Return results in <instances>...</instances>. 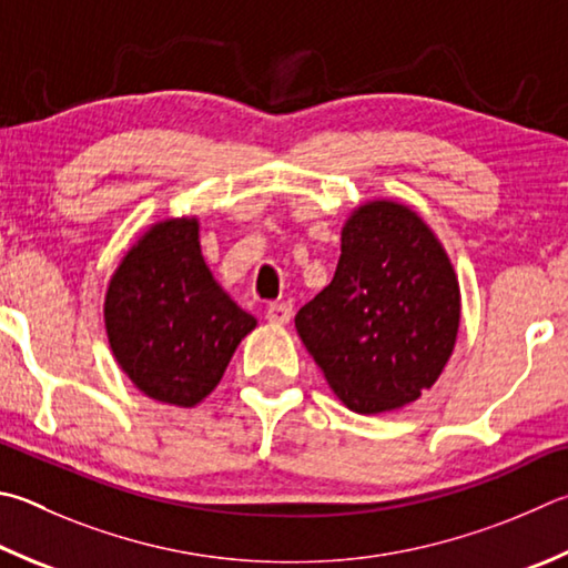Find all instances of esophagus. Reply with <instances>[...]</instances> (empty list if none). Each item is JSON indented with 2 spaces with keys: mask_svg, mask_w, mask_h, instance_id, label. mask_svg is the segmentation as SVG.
I'll list each match as a JSON object with an SVG mask.
<instances>
[{
  "mask_svg": "<svg viewBox=\"0 0 568 568\" xmlns=\"http://www.w3.org/2000/svg\"><path fill=\"white\" fill-rule=\"evenodd\" d=\"M265 317L271 320V323H277V325L291 323V317H293V303H287V301L271 303V305H267V311H265Z\"/></svg>",
  "mask_w": 568,
  "mask_h": 568,
  "instance_id": "1",
  "label": "esophagus"
}]
</instances>
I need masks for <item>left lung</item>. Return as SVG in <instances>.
<instances>
[{
    "instance_id": "left-lung-1",
    "label": "left lung",
    "mask_w": 568,
    "mask_h": 568,
    "mask_svg": "<svg viewBox=\"0 0 568 568\" xmlns=\"http://www.w3.org/2000/svg\"><path fill=\"white\" fill-rule=\"evenodd\" d=\"M333 283L295 315L329 387L357 415L415 402L435 385L459 327V285L415 211L375 201L353 213Z\"/></svg>"
}]
</instances>
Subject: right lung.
Here are the masks:
<instances>
[{
  "mask_svg": "<svg viewBox=\"0 0 568 568\" xmlns=\"http://www.w3.org/2000/svg\"><path fill=\"white\" fill-rule=\"evenodd\" d=\"M104 320L131 383L179 407L211 395L255 327V317L213 281L199 221H163L133 245L111 277Z\"/></svg>",
  "mask_w": 568,
  "mask_h": 568,
  "instance_id": "right-lung-1",
  "label": "right lung"
}]
</instances>
